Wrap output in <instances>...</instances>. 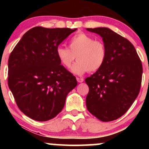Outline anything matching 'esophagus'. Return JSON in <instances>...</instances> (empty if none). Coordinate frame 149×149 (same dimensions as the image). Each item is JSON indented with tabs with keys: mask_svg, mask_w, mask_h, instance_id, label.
<instances>
[{
	"mask_svg": "<svg viewBox=\"0 0 149 149\" xmlns=\"http://www.w3.org/2000/svg\"><path fill=\"white\" fill-rule=\"evenodd\" d=\"M76 80H77V81L78 82V83H83V82L84 81V79H83V78H77Z\"/></svg>",
	"mask_w": 149,
	"mask_h": 149,
	"instance_id": "esophagus-1",
	"label": "esophagus"
}]
</instances>
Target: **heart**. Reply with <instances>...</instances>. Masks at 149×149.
I'll use <instances>...</instances> for the list:
<instances>
[{
	"instance_id": "b5f03b06",
	"label": "heart",
	"mask_w": 149,
	"mask_h": 149,
	"mask_svg": "<svg viewBox=\"0 0 149 149\" xmlns=\"http://www.w3.org/2000/svg\"><path fill=\"white\" fill-rule=\"evenodd\" d=\"M69 47L59 45L56 54L61 64L66 68L71 66L73 61H77L71 67V71L78 76L88 71H96L104 64L106 59V47L100 40L86 33H80L70 39Z\"/></svg>"
}]
</instances>
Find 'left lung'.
<instances>
[{
  "instance_id": "8db88e82",
  "label": "left lung",
  "mask_w": 149,
  "mask_h": 149,
  "mask_svg": "<svg viewBox=\"0 0 149 149\" xmlns=\"http://www.w3.org/2000/svg\"><path fill=\"white\" fill-rule=\"evenodd\" d=\"M86 30L102 38L107 51L102 67L85 79L87 109L100 120H114L125 113L139 95L142 64L132 44L111 29Z\"/></svg>"
}]
</instances>
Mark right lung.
Instances as JSON below:
<instances>
[{
    "mask_svg": "<svg viewBox=\"0 0 149 149\" xmlns=\"http://www.w3.org/2000/svg\"><path fill=\"white\" fill-rule=\"evenodd\" d=\"M77 29L36 26L24 34L8 59V86L19 109L37 121L55 117L77 85L56 50Z\"/></svg>",
    "mask_w": 149,
    "mask_h": 149,
    "instance_id": "right-lung-1",
    "label": "right lung"
}]
</instances>
